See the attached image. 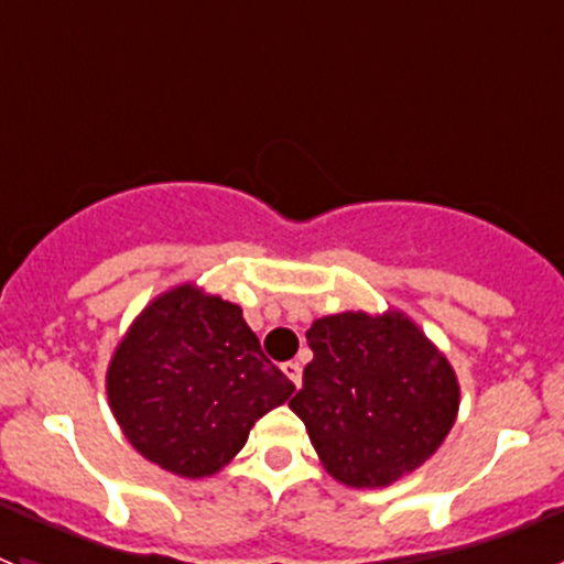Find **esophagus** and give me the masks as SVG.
I'll return each instance as SVG.
<instances>
[{
  "label": "esophagus",
  "instance_id": "1",
  "mask_svg": "<svg viewBox=\"0 0 564 564\" xmlns=\"http://www.w3.org/2000/svg\"><path fill=\"white\" fill-rule=\"evenodd\" d=\"M283 373H286L289 379H292L294 382V388H300V384H303V366H300V362H283Z\"/></svg>",
  "mask_w": 564,
  "mask_h": 564
}]
</instances>
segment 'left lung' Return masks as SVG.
I'll return each instance as SVG.
<instances>
[{"label":"left lung","instance_id":"8db88e82","mask_svg":"<svg viewBox=\"0 0 564 564\" xmlns=\"http://www.w3.org/2000/svg\"><path fill=\"white\" fill-rule=\"evenodd\" d=\"M314 360L289 401L324 469L351 488H382L417 469L451 434L458 379L403 314L322 316L305 333Z\"/></svg>","mask_w":564,"mask_h":564}]
</instances>
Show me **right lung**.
<instances>
[{
	"mask_svg": "<svg viewBox=\"0 0 564 564\" xmlns=\"http://www.w3.org/2000/svg\"><path fill=\"white\" fill-rule=\"evenodd\" d=\"M106 390L141 456L180 477H209L294 384L267 360L240 305L185 283L141 311L113 351Z\"/></svg>",
	"mask_w": 564,
	"mask_h": 564,
	"instance_id": "obj_1",
	"label": "right lung"
}]
</instances>
